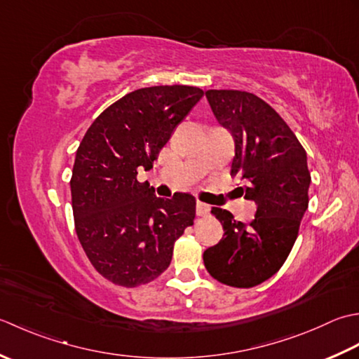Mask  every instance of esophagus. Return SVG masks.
Listing matches in <instances>:
<instances>
[{
	"instance_id": "1",
	"label": "esophagus",
	"mask_w": 359,
	"mask_h": 359,
	"mask_svg": "<svg viewBox=\"0 0 359 359\" xmlns=\"http://www.w3.org/2000/svg\"><path fill=\"white\" fill-rule=\"evenodd\" d=\"M209 214V206L208 204H204L201 201H196V215L198 217H204Z\"/></svg>"
}]
</instances>
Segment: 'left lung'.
I'll return each mask as SVG.
<instances>
[{
	"mask_svg": "<svg viewBox=\"0 0 359 359\" xmlns=\"http://www.w3.org/2000/svg\"><path fill=\"white\" fill-rule=\"evenodd\" d=\"M206 97L236 142L231 175L245 182L238 189L257 210L245 224L233 220L231 212L212 208L224 233L204 251V266L218 282L251 288L279 271L297 238L309 209L306 153L287 122L255 94L209 90Z\"/></svg>",
	"mask_w": 359,
	"mask_h": 359,
	"instance_id": "obj_1",
	"label": "left lung"
}]
</instances>
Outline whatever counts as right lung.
<instances>
[{
  "label": "right lung",
  "mask_w": 359,
  "mask_h": 359,
  "mask_svg": "<svg viewBox=\"0 0 359 359\" xmlns=\"http://www.w3.org/2000/svg\"><path fill=\"white\" fill-rule=\"evenodd\" d=\"M203 94L186 85L128 93L97 116L79 145L71 178L77 237L96 271L119 287L163 274L175 241L194 224L192 195L158 198L147 181H137V169H151Z\"/></svg>",
  "instance_id": "1"
}]
</instances>
